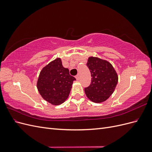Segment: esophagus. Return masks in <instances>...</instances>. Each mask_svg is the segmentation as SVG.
Listing matches in <instances>:
<instances>
[{
    "label": "esophagus",
    "mask_w": 152,
    "mask_h": 152,
    "mask_svg": "<svg viewBox=\"0 0 152 152\" xmlns=\"http://www.w3.org/2000/svg\"><path fill=\"white\" fill-rule=\"evenodd\" d=\"M75 78H76V79H77V80H79V79H80V75H79V74H77V75L75 76Z\"/></svg>",
    "instance_id": "34e87169"
}]
</instances>
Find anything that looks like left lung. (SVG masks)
Listing matches in <instances>:
<instances>
[{"label":"left lung","mask_w":152,"mask_h":152,"mask_svg":"<svg viewBox=\"0 0 152 152\" xmlns=\"http://www.w3.org/2000/svg\"><path fill=\"white\" fill-rule=\"evenodd\" d=\"M87 66L91 74V83L84 89L91 101L96 103L105 102L111 96L118 82V75L110 62L98 57L90 56Z\"/></svg>","instance_id":"left-lung-1"}]
</instances>
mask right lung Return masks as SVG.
Instances as JSON below:
<instances>
[{
    "mask_svg": "<svg viewBox=\"0 0 152 152\" xmlns=\"http://www.w3.org/2000/svg\"><path fill=\"white\" fill-rule=\"evenodd\" d=\"M75 78L63 67L61 58L50 61L40 71L37 87L46 102L53 105L64 103L68 98Z\"/></svg>",
    "mask_w": 152,
    "mask_h": 152,
    "instance_id": "obj_1",
    "label": "right lung"
}]
</instances>
